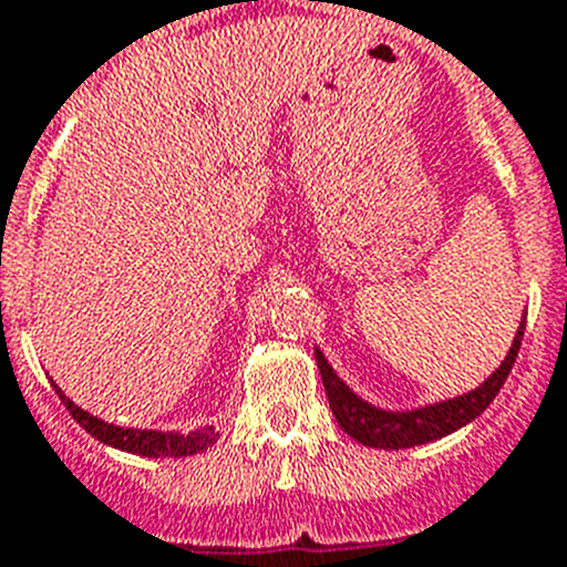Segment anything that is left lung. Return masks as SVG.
I'll use <instances>...</instances> for the list:
<instances>
[{
  "mask_svg": "<svg viewBox=\"0 0 567 567\" xmlns=\"http://www.w3.org/2000/svg\"><path fill=\"white\" fill-rule=\"evenodd\" d=\"M523 330L525 321H519V330L514 336V344L508 350L506 361L477 390L466 392V395L449 398V401H441V404L421 406V410L412 412H386L367 404L364 398L355 395L336 375L333 367L328 364V359L319 350H316V364H319L321 384H324V392H328L330 410H333L336 421H339V426L347 435L372 449H410L461 430V426H466L468 421H474V417L492 404L499 386L506 384L514 361H517L519 344H523Z\"/></svg>",
  "mask_w": 567,
  "mask_h": 567,
  "instance_id": "obj_1",
  "label": "left lung"
}]
</instances>
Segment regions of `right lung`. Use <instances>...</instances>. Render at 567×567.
Segmentation results:
<instances>
[{
  "mask_svg": "<svg viewBox=\"0 0 567 567\" xmlns=\"http://www.w3.org/2000/svg\"><path fill=\"white\" fill-rule=\"evenodd\" d=\"M55 392H59L61 404L70 410V415H73L75 421H79L81 426L95 437V441L121 449V452H132V455L188 457L203 452V449H208L217 437H220V432H214V426H203V430L188 432V435H181V432H155V430H124V426L104 423L101 417H93L90 412L75 406L73 401L59 390V386H55Z\"/></svg>",
  "mask_w": 567,
  "mask_h": 567,
  "instance_id": "add662e5",
  "label": "right lung"
}]
</instances>
